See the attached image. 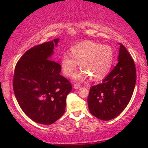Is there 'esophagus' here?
I'll list each match as a JSON object with an SVG mask.
<instances>
[{
	"label": "esophagus",
	"mask_w": 148,
	"mask_h": 148,
	"mask_svg": "<svg viewBox=\"0 0 148 148\" xmlns=\"http://www.w3.org/2000/svg\"><path fill=\"white\" fill-rule=\"evenodd\" d=\"M73 88L75 89H79V88H81V86H80V85H79V84H75L73 85Z\"/></svg>",
	"instance_id": "obj_1"
}]
</instances>
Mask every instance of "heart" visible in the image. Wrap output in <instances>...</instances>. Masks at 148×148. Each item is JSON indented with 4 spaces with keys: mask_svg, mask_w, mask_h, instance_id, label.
I'll return each instance as SVG.
<instances>
[{
    "mask_svg": "<svg viewBox=\"0 0 148 148\" xmlns=\"http://www.w3.org/2000/svg\"><path fill=\"white\" fill-rule=\"evenodd\" d=\"M71 56L64 54L60 59V66L66 76L73 75L80 64L82 71L75 75L74 79L82 82L88 76L91 79H102L108 74L114 60L112 48L107 45L86 41L71 49Z\"/></svg>",
    "mask_w": 148,
    "mask_h": 148,
    "instance_id": "heart-1",
    "label": "heart"
}]
</instances>
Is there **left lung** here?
I'll return each instance as SVG.
<instances>
[{"instance_id": "obj_1", "label": "left lung", "mask_w": 148, "mask_h": 148, "mask_svg": "<svg viewBox=\"0 0 148 148\" xmlns=\"http://www.w3.org/2000/svg\"><path fill=\"white\" fill-rule=\"evenodd\" d=\"M118 63L102 83L90 88L88 97L90 112L100 120L119 116L128 105L136 82L134 60L122 44Z\"/></svg>"}]
</instances>
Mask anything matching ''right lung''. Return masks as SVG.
Returning <instances> with one entry per match:
<instances>
[{
    "instance_id": "right-lung-1",
    "label": "right lung",
    "mask_w": 148,
    "mask_h": 148,
    "mask_svg": "<svg viewBox=\"0 0 148 148\" xmlns=\"http://www.w3.org/2000/svg\"><path fill=\"white\" fill-rule=\"evenodd\" d=\"M58 39L34 46L19 58L13 75V90L23 112L34 122L51 125L65 111L69 81L60 74L61 66L52 59Z\"/></svg>"
}]
</instances>
